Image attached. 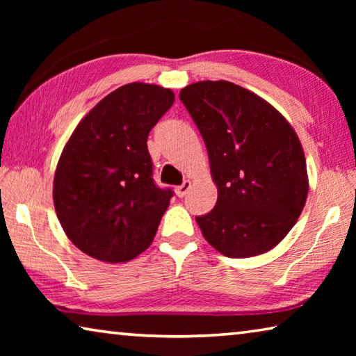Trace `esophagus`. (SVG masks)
<instances>
[{"instance_id": "34e87169", "label": "esophagus", "mask_w": 356, "mask_h": 356, "mask_svg": "<svg viewBox=\"0 0 356 356\" xmlns=\"http://www.w3.org/2000/svg\"><path fill=\"white\" fill-rule=\"evenodd\" d=\"M190 188H191V182H190V180H185V182H184L182 185H179L177 188H176L177 196H179V197L186 196V193L190 191Z\"/></svg>"}]
</instances>
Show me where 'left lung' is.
I'll use <instances>...</instances> for the list:
<instances>
[{
    "instance_id": "obj_1",
    "label": "left lung",
    "mask_w": 356,
    "mask_h": 356,
    "mask_svg": "<svg viewBox=\"0 0 356 356\" xmlns=\"http://www.w3.org/2000/svg\"><path fill=\"white\" fill-rule=\"evenodd\" d=\"M206 143L216 206L196 216L202 236L227 257L275 248L308 197L303 147L287 119L231 81H197L180 91Z\"/></svg>"
}]
</instances>
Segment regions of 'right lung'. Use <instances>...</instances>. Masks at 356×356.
<instances>
[{"label":"right lung","instance_id":"right-lung-1","mask_svg":"<svg viewBox=\"0 0 356 356\" xmlns=\"http://www.w3.org/2000/svg\"><path fill=\"white\" fill-rule=\"evenodd\" d=\"M172 104L171 89L124 84L102 99L65 143L53 202L65 236L84 254L120 264L152 243L172 191L154 184L147 136Z\"/></svg>","mask_w":356,"mask_h":356}]
</instances>
